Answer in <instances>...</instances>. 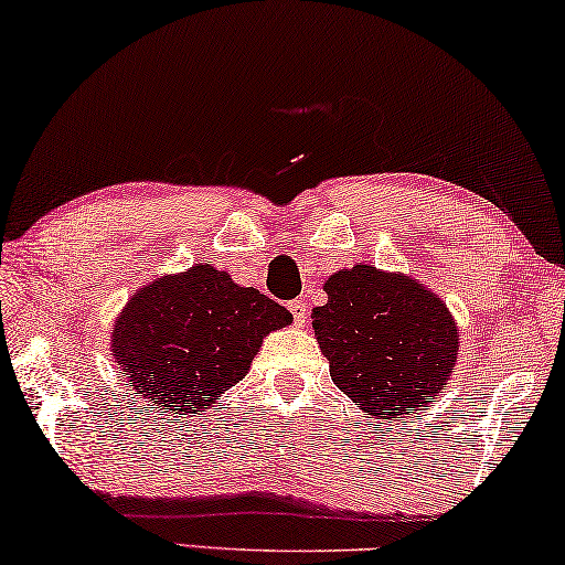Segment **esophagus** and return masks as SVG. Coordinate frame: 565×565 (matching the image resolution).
Returning <instances> with one entry per match:
<instances>
[{
  "label": "esophagus",
  "instance_id": "esophagus-1",
  "mask_svg": "<svg viewBox=\"0 0 565 565\" xmlns=\"http://www.w3.org/2000/svg\"><path fill=\"white\" fill-rule=\"evenodd\" d=\"M290 312H292V320H295V326H306L308 323V302L306 300H292L290 302Z\"/></svg>",
  "mask_w": 565,
  "mask_h": 565
}]
</instances>
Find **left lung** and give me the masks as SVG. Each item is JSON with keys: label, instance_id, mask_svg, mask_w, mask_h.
I'll use <instances>...</instances> for the list:
<instances>
[{"label": "left lung", "instance_id": "1", "mask_svg": "<svg viewBox=\"0 0 565 565\" xmlns=\"http://www.w3.org/2000/svg\"><path fill=\"white\" fill-rule=\"evenodd\" d=\"M326 292L312 331L341 392L381 419H402L441 392L459 341L445 302L371 265L331 275Z\"/></svg>", "mask_w": 565, "mask_h": 565}]
</instances>
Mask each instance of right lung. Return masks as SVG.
Returning a JSON list of instances; mask_svg holds the SVG:
<instances>
[{
  "label": "right lung",
  "instance_id": "add662e5",
  "mask_svg": "<svg viewBox=\"0 0 565 565\" xmlns=\"http://www.w3.org/2000/svg\"><path fill=\"white\" fill-rule=\"evenodd\" d=\"M288 308L227 273L196 265L138 290L116 320L113 355L153 409L194 414L245 376Z\"/></svg>",
  "mask_w": 565,
  "mask_h": 565
}]
</instances>
